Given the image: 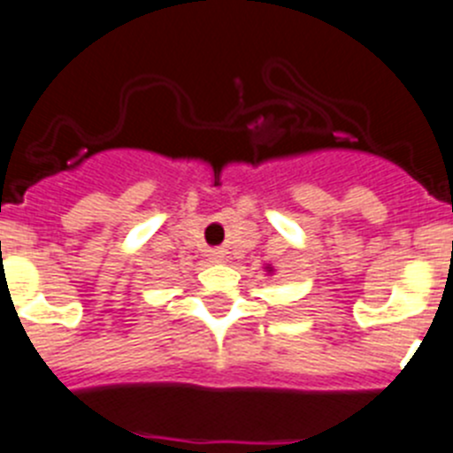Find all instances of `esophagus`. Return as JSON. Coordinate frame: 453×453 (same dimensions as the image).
Instances as JSON below:
<instances>
[{"label": "esophagus", "instance_id": "esophagus-1", "mask_svg": "<svg viewBox=\"0 0 453 453\" xmlns=\"http://www.w3.org/2000/svg\"><path fill=\"white\" fill-rule=\"evenodd\" d=\"M224 256H226V254H224L222 250H213V251H211V258H213L215 263H222Z\"/></svg>", "mask_w": 453, "mask_h": 453}]
</instances>
